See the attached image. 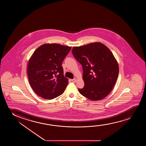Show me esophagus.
<instances>
[{
    "label": "esophagus",
    "mask_w": 146,
    "mask_h": 146,
    "mask_svg": "<svg viewBox=\"0 0 146 146\" xmlns=\"http://www.w3.org/2000/svg\"><path fill=\"white\" fill-rule=\"evenodd\" d=\"M72 81L73 82H74V83H75L77 81V79H76V78L73 79H72Z\"/></svg>",
    "instance_id": "1"
}]
</instances>
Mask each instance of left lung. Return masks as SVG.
<instances>
[{
	"instance_id": "left-lung-1",
	"label": "left lung",
	"mask_w": 146,
	"mask_h": 146,
	"mask_svg": "<svg viewBox=\"0 0 146 146\" xmlns=\"http://www.w3.org/2000/svg\"><path fill=\"white\" fill-rule=\"evenodd\" d=\"M72 52L83 71L84 87L78 89L80 94L93 101L105 98L116 84L119 74L118 62L112 52L100 42L73 47Z\"/></svg>"
}]
</instances>
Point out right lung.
Here are the masks:
<instances>
[{
  "label": "right lung",
  "mask_w": 146,
  "mask_h": 146,
  "mask_svg": "<svg viewBox=\"0 0 146 146\" xmlns=\"http://www.w3.org/2000/svg\"><path fill=\"white\" fill-rule=\"evenodd\" d=\"M71 49L56 43L44 44L34 51L28 62L27 75L37 95L51 100L64 93L68 79L63 75L62 63Z\"/></svg>",
  "instance_id": "add662e5"
}]
</instances>
